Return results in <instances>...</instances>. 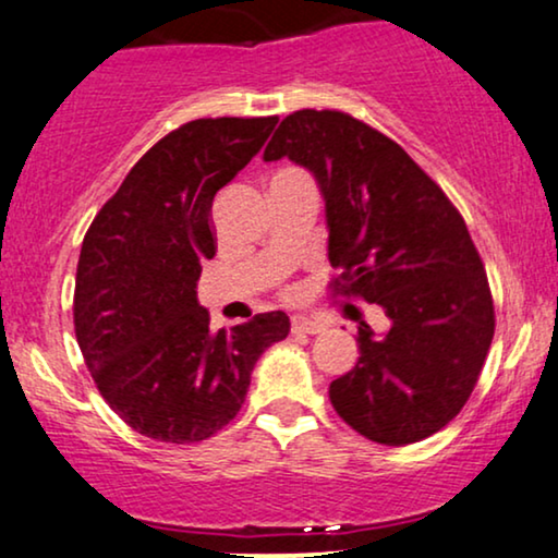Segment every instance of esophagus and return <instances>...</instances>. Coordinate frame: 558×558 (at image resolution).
Here are the masks:
<instances>
[{
    "label": "esophagus",
    "mask_w": 558,
    "mask_h": 558,
    "mask_svg": "<svg viewBox=\"0 0 558 558\" xmlns=\"http://www.w3.org/2000/svg\"><path fill=\"white\" fill-rule=\"evenodd\" d=\"M323 320H315V317L307 315H292V330L294 332H323Z\"/></svg>",
    "instance_id": "34e87169"
}]
</instances>
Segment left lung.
I'll list each match as a JSON object with an SVG mask.
<instances>
[{
	"instance_id": "8db88e82",
	"label": "left lung",
	"mask_w": 558,
	"mask_h": 558,
	"mask_svg": "<svg viewBox=\"0 0 558 558\" xmlns=\"http://www.w3.org/2000/svg\"><path fill=\"white\" fill-rule=\"evenodd\" d=\"M305 166L325 199L332 292L385 310L359 325V361L330 402L385 446L438 433L464 408L495 336L484 264L464 217L395 141L336 110L287 114L264 150Z\"/></svg>"
}]
</instances>
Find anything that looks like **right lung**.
I'll return each instance as SVG.
<instances>
[{"instance_id":"1","label":"right lung","mask_w":558,"mask_h":558,"mask_svg":"<svg viewBox=\"0 0 558 558\" xmlns=\"http://www.w3.org/2000/svg\"><path fill=\"white\" fill-rule=\"evenodd\" d=\"M279 118H205L137 161L86 230L76 266V341L94 385L130 428L197 444L241 410L251 372L289 317L209 330L197 302L215 256V194L262 150Z\"/></svg>"}]
</instances>
